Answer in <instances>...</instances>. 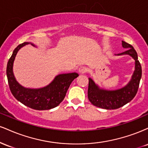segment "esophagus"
Wrapping results in <instances>:
<instances>
[{
  "instance_id": "34e87169",
  "label": "esophagus",
  "mask_w": 148,
  "mask_h": 148,
  "mask_svg": "<svg viewBox=\"0 0 148 148\" xmlns=\"http://www.w3.org/2000/svg\"><path fill=\"white\" fill-rule=\"evenodd\" d=\"M87 71H88L87 67H85V66H81V67H80L79 69V72L81 73V74H84V73L87 72Z\"/></svg>"
}]
</instances>
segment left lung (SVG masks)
<instances>
[{
  "label": "left lung",
  "mask_w": 148,
  "mask_h": 148,
  "mask_svg": "<svg viewBox=\"0 0 148 148\" xmlns=\"http://www.w3.org/2000/svg\"><path fill=\"white\" fill-rule=\"evenodd\" d=\"M123 47L127 49V51L118 55L128 54L135 60V71L132 76V79L125 88L113 91L100 90L94 81L89 79L88 97L94 106L105 109H116L132 101L138 92L142 76L141 65L138 60V55L134 47L130 44L123 41Z\"/></svg>",
  "instance_id": "left-lung-1"
}]
</instances>
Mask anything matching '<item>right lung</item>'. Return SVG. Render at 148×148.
<instances>
[{
	"label": "right lung",
	"mask_w": 148,
	"mask_h": 148,
	"mask_svg": "<svg viewBox=\"0 0 148 148\" xmlns=\"http://www.w3.org/2000/svg\"><path fill=\"white\" fill-rule=\"evenodd\" d=\"M28 44L29 42H23L17 46L8 60L6 73L10 91L18 101L33 109L42 111L55 108L62 102L69 86L74 79L79 76V74L77 73L59 74L51 84L40 89L22 87L16 82L13 74V62L18 51Z\"/></svg>",
	"instance_id": "right-lung-1"
}]
</instances>
